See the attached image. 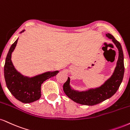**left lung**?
Instances as JSON below:
<instances>
[{
    "label": "left lung",
    "instance_id": "left-lung-1",
    "mask_svg": "<svg viewBox=\"0 0 130 130\" xmlns=\"http://www.w3.org/2000/svg\"><path fill=\"white\" fill-rule=\"evenodd\" d=\"M106 36L112 39V41L116 45L119 51L118 60L117 61L115 71L112 76L101 87L90 89L85 91H79L73 90L70 85V77H68V80L63 84V91L70 99L75 102L89 106L99 104L113 96L116 93L122 82L125 68L122 46L111 34H106Z\"/></svg>",
    "mask_w": 130,
    "mask_h": 130
}]
</instances>
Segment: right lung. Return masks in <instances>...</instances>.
Segmentation results:
<instances>
[{
    "label": "right lung",
    "mask_w": 130,
    "mask_h": 130,
    "mask_svg": "<svg viewBox=\"0 0 130 130\" xmlns=\"http://www.w3.org/2000/svg\"><path fill=\"white\" fill-rule=\"evenodd\" d=\"M18 40V39L11 46L6 57L4 66L5 80L8 89L15 99L25 104H28L40 99L42 84L47 79L56 76L59 71L46 72L32 77L22 75L15 69L11 61V54L16 46Z\"/></svg>",
    "instance_id": "right-lung-1"
}]
</instances>
